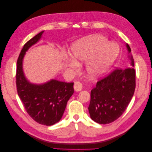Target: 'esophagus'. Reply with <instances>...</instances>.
<instances>
[{
    "mask_svg": "<svg viewBox=\"0 0 152 152\" xmlns=\"http://www.w3.org/2000/svg\"><path fill=\"white\" fill-rule=\"evenodd\" d=\"M73 88H74L75 91H80L82 89V83L79 81H76L74 83L73 86Z\"/></svg>",
    "mask_w": 152,
    "mask_h": 152,
    "instance_id": "esophagus-1",
    "label": "esophagus"
}]
</instances>
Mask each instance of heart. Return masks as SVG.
Masks as SVG:
<instances>
[{
	"label": "heart",
	"mask_w": 152,
	"mask_h": 152,
	"mask_svg": "<svg viewBox=\"0 0 152 152\" xmlns=\"http://www.w3.org/2000/svg\"><path fill=\"white\" fill-rule=\"evenodd\" d=\"M119 53L118 45L108 43L107 38L94 35L82 39L73 43L71 48L73 59L68 61V66L73 70L79 68L78 64L87 62V71L93 78L102 75L115 61Z\"/></svg>",
	"instance_id": "b5f03b06"
}]
</instances>
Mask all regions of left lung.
Returning a JSON list of instances; mask_svg holds the SVG:
<instances>
[{"instance_id":"1","label":"left lung","mask_w":152,"mask_h":152,"mask_svg":"<svg viewBox=\"0 0 152 152\" xmlns=\"http://www.w3.org/2000/svg\"><path fill=\"white\" fill-rule=\"evenodd\" d=\"M129 53V45L126 44ZM131 65L134 60L131 56ZM136 72L133 67L116 68L101 78L91 90L89 112L91 118L100 124L113 122L125 111L134 94Z\"/></svg>"}]
</instances>
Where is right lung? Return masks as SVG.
Here are the masks:
<instances>
[{"mask_svg": "<svg viewBox=\"0 0 152 152\" xmlns=\"http://www.w3.org/2000/svg\"><path fill=\"white\" fill-rule=\"evenodd\" d=\"M43 32L29 40L23 48L17 60L16 84L18 94L29 115L39 124L52 126L61 118L74 89L73 82L51 80L36 85L26 79L23 72V59L26 50L38 42Z\"/></svg>", "mask_w": 152, "mask_h": 152, "instance_id": "obj_1", "label": "right lung"}]
</instances>
